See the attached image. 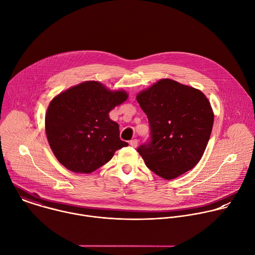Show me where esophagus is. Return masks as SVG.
Here are the masks:
<instances>
[{"instance_id": "esophagus-1", "label": "esophagus", "mask_w": 255, "mask_h": 255, "mask_svg": "<svg viewBox=\"0 0 255 255\" xmlns=\"http://www.w3.org/2000/svg\"><path fill=\"white\" fill-rule=\"evenodd\" d=\"M130 145L133 147V148H136L137 145H138V140L137 139H133L130 141Z\"/></svg>"}]
</instances>
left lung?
I'll return each instance as SVG.
<instances>
[{
    "mask_svg": "<svg viewBox=\"0 0 255 255\" xmlns=\"http://www.w3.org/2000/svg\"><path fill=\"white\" fill-rule=\"evenodd\" d=\"M148 117L150 140L137 151L146 166L165 180L192 170L211 137L214 112L199 89L161 79L136 97Z\"/></svg>",
    "mask_w": 255,
    "mask_h": 255,
    "instance_id": "obj_1",
    "label": "left lung"
}]
</instances>
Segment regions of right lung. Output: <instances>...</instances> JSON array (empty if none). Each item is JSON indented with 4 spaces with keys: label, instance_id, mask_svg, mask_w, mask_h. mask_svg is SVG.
I'll return each instance as SVG.
<instances>
[{
    "label": "right lung",
    "instance_id": "add662e5",
    "mask_svg": "<svg viewBox=\"0 0 255 255\" xmlns=\"http://www.w3.org/2000/svg\"><path fill=\"white\" fill-rule=\"evenodd\" d=\"M128 98L98 81H85L59 93L45 114V133L58 162L69 171L89 174L128 146L109 112Z\"/></svg>",
    "mask_w": 255,
    "mask_h": 255
}]
</instances>
